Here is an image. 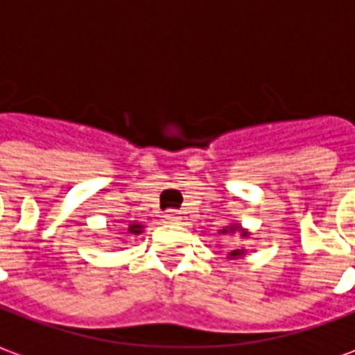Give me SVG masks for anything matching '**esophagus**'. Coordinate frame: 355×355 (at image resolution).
Returning <instances> with one entry per match:
<instances>
[{
    "label": "esophagus",
    "instance_id": "34e87169",
    "mask_svg": "<svg viewBox=\"0 0 355 355\" xmlns=\"http://www.w3.org/2000/svg\"><path fill=\"white\" fill-rule=\"evenodd\" d=\"M163 217L167 223H180V213L178 211H167Z\"/></svg>",
    "mask_w": 355,
    "mask_h": 355
}]
</instances>
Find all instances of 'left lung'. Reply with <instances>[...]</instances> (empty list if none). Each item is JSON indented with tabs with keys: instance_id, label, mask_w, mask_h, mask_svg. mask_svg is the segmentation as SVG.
<instances>
[{
	"instance_id": "1",
	"label": "left lung",
	"mask_w": 355,
	"mask_h": 355,
	"mask_svg": "<svg viewBox=\"0 0 355 355\" xmlns=\"http://www.w3.org/2000/svg\"><path fill=\"white\" fill-rule=\"evenodd\" d=\"M240 234L242 238L250 236V232L246 229H242V225H238V223H230L229 227H225L223 230H219V234ZM242 255H246V250H230L229 254H227V259H238V257H242Z\"/></svg>"
}]
</instances>
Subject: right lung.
<instances>
[{"mask_svg": "<svg viewBox=\"0 0 355 355\" xmlns=\"http://www.w3.org/2000/svg\"><path fill=\"white\" fill-rule=\"evenodd\" d=\"M142 230L144 227L142 225H138V223H130V225H128V232H130V234H140Z\"/></svg>", "mask_w": 355, "mask_h": 355, "instance_id": "1", "label": "right lung"}]
</instances>
